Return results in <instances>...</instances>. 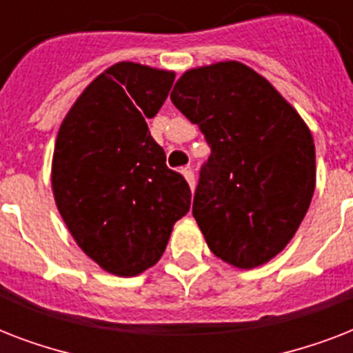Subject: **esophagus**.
<instances>
[{"instance_id": "obj_1", "label": "esophagus", "mask_w": 353, "mask_h": 353, "mask_svg": "<svg viewBox=\"0 0 353 353\" xmlns=\"http://www.w3.org/2000/svg\"><path fill=\"white\" fill-rule=\"evenodd\" d=\"M183 176H185V179H187V183H188V187L192 188L194 190V187H196V177H194V172H192V168H183Z\"/></svg>"}]
</instances>
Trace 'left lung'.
Returning <instances> with one entry per match:
<instances>
[{
	"mask_svg": "<svg viewBox=\"0 0 353 353\" xmlns=\"http://www.w3.org/2000/svg\"><path fill=\"white\" fill-rule=\"evenodd\" d=\"M170 99L210 146L192 205L209 249L240 269L269 262L312 203L310 128L268 80L240 62L190 69Z\"/></svg>",
	"mask_w": 353,
	"mask_h": 353,
	"instance_id": "8db88e82",
	"label": "left lung"
}]
</instances>
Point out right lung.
Returning a JSON list of instances; mask_svg holds the SVG:
<instances>
[{
	"instance_id": "right-lung-1",
	"label": "right lung",
	"mask_w": 353,
	"mask_h": 353,
	"mask_svg": "<svg viewBox=\"0 0 353 353\" xmlns=\"http://www.w3.org/2000/svg\"><path fill=\"white\" fill-rule=\"evenodd\" d=\"M176 74L119 62L79 97L58 130L52 192L69 232L104 271L135 276L166 249L190 187L150 135Z\"/></svg>"
}]
</instances>
